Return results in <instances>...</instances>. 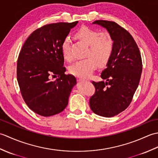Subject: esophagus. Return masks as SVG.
<instances>
[{
  "label": "esophagus",
  "instance_id": "34e87169",
  "mask_svg": "<svg viewBox=\"0 0 158 158\" xmlns=\"http://www.w3.org/2000/svg\"><path fill=\"white\" fill-rule=\"evenodd\" d=\"M77 81H79V82H83V81H85V80L82 79V78H80V77H79V78H77Z\"/></svg>",
  "mask_w": 158,
  "mask_h": 158
}]
</instances>
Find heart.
<instances>
[{
  "mask_svg": "<svg viewBox=\"0 0 158 158\" xmlns=\"http://www.w3.org/2000/svg\"><path fill=\"white\" fill-rule=\"evenodd\" d=\"M75 35L77 38L89 46L87 56L89 58L74 63L69 67V72L75 76L88 78L92 75L97 64L102 66L109 61L114 48L113 40L109 32H99L97 30L87 26L79 28ZM61 50L64 58L67 61H71L73 56L68 38L62 41Z\"/></svg>",
  "mask_w": 158,
  "mask_h": 158,
  "instance_id": "obj_1",
  "label": "heart"
}]
</instances>
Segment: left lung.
Here are the masks:
<instances>
[{"label":"left lung","instance_id":"8db88e82","mask_svg":"<svg viewBox=\"0 0 158 158\" xmlns=\"http://www.w3.org/2000/svg\"><path fill=\"white\" fill-rule=\"evenodd\" d=\"M92 23L106 29L114 48L100 75L106 81H92L96 92L89 106L97 115L110 117L122 112L132 101L142 73L141 56L132 35L117 23L96 20Z\"/></svg>","mask_w":158,"mask_h":158}]
</instances>
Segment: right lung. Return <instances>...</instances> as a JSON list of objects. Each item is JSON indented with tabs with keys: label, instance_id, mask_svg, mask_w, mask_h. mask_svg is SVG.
I'll use <instances>...</instances> for the list:
<instances>
[{
	"label": "right lung",
	"instance_id": "1",
	"mask_svg": "<svg viewBox=\"0 0 158 158\" xmlns=\"http://www.w3.org/2000/svg\"><path fill=\"white\" fill-rule=\"evenodd\" d=\"M78 22L50 23L36 29L26 39L17 64V79L26 105L44 117L58 114L68 105L77 80L65 75L62 41ZM58 76L55 81L52 76Z\"/></svg>",
	"mask_w": 158,
	"mask_h": 158
}]
</instances>
